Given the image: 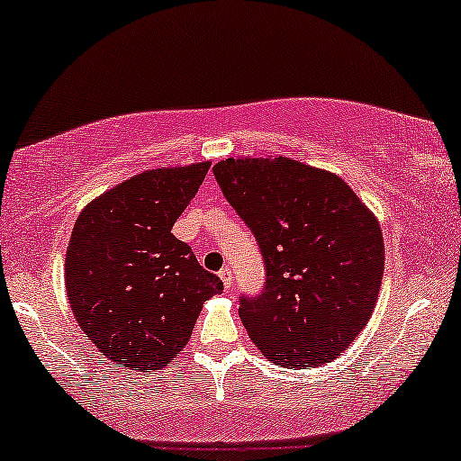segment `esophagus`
Segmentation results:
<instances>
[{
	"instance_id": "34e87169",
	"label": "esophagus",
	"mask_w": 461,
	"mask_h": 461,
	"mask_svg": "<svg viewBox=\"0 0 461 461\" xmlns=\"http://www.w3.org/2000/svg\"><path fill=\"white\" fill-rule=\"evenodd\" d=\"M218 276H221V280H222L226 293H230V288H232V272L229 270V267H222L221 274H218Z\"/></svg>"
}]
</instances>
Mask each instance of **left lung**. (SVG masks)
<instances>
[{
    "instance_id": "1",
    "label": "left lung",
    "mask_w": 461,
    "mask_h": 461,
    "mask_svg": "<svg viewBox=\"0 0 461 461\" xmlns=\"http://www.w3.org/2000/svg\"><path fill=\"white\" fill-rule=\"evenodd\" d=\"M212 171L264 255V290L240 299L247 334L286 369L338 358L377 304V218L338 175L286 157L226 158Z\"/></svg>"
}]
</instances>
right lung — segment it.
<instances>
[{"instance_id": "right-lung-1", "label": "right lung", "mask_w": 461, "mask_h": 461, "mask_svg": "<svg viewBox=\"0 0 461 461\" xmlns=\"http://www.w3.org/2000/svg\"><path fill=\"white\" fill-rule=\"evenodd\" d=\"M210 162L150 168L80 212L66 253V290L84 334L119 366L154 371L189 342L222 282L171 229Z\"/></svg>"}]
</instances>
